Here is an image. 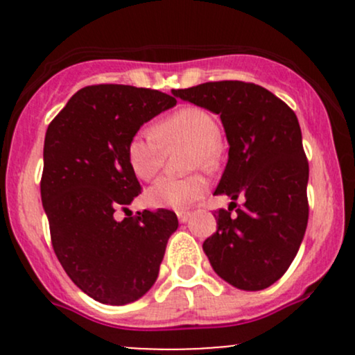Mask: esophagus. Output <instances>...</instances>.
Listing matches in <instances>:
<instances>
[{"label":"esophagus","mask_w":355,"mask_h":355,"mask_svg":"<svg viewBox=\"0 0 355 355\" xmlns=\"http://www.w3.org/2000/svg\"><path fill=\"white\" fill-rule=\"evenodd\" d=\"M177 215H178V220H180L182 223H185V222H189V218H190V211H185V210H180V211H177Z\"/></svg>","instance_id":"34e87169"}]
</instances>
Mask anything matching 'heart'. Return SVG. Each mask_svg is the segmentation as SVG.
Instances as JSON below:
<instances>
[{
    "mask_svg": "<svg viewBox=\"0 0 355 355\" xmlns=\"http://www.w3.org/2000/svg\"><path fill=\"white\" fill-rule=\"evenodd\" d=\"M220 128L217 120L197 107L180 108L157 125L144 130L126 146L130 168L141 180H152L162 170L166 150L190 145L187 168L214 170L220 162ZM209 183L200 173L187 177H160L146 191V202L155 209H185L205 195Z\"/></svg>",
    "mask_w": 355,
    "mask_h": 355,
    "instance_id": "b5f03b06",
    "label": "heart"
}]
</instances>
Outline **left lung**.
<instances>
[{"label":"left lung","instance_id":"obj_1","mask_svg":"<svg viewBox=\"0 0 355 355\" xmlns=\"http://www.w3.org/2000/svg\"><path fill=\"white\" fill-rule=\"evenodd\" d=\"M172 93L220 115L230 146L215 195L234 202L215 211L217 232L203 242L210 266L240 291L270 287L295 259L309 220V162L295 113L245 81H209ZM237 198L244 203L232 216Z\"/></svg>","mask_w":355,"mask_h":355}]
</instances>
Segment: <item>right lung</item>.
<instances>
[{"label":"right lung","mask_w":355,"mask_h":355,"mask_svg":"<svg viewBox=\"0 0 355 355\" xmlns=\"http://www.w3.org/2000/svg\"><path fill=\"white\" fill-rule=\"evenodd\" d=\"M166 93L128 85L81 88L48 125L42 202L53 250L68 277L101 304L125 305L152 288L166 242L178 229L172 210H115L140 193L126 146L140 126L172 108Z\"/></svg>","instance_id":"right-lung-1"}]
</instances>
